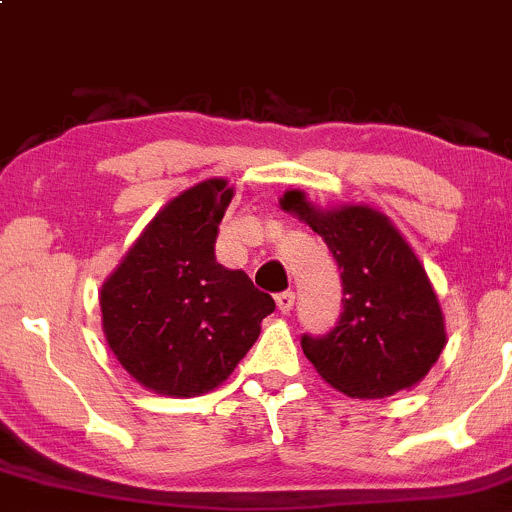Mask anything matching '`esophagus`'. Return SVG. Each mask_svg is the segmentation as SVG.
Instances as JSON below:
<instances>
[{"label": "esophagus", "mask_w": 512, "mask_h": 512, "mask_svg": "<svg viewBox=\"0 0 512 512\" xmlns=\"http://www.w3.org/2000/svg\"><path fill=\"white\" fill-rule=\"evenodd\" d=\"M276 305H278V310H281L283 315H288L293 310V305H295V293L293 291L278 293L276 295Z\"/></svg>", "instance_id": "34e87169"}]
</instances>
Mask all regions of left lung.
Returning a JSON list of instances; mask_svg holds the SVG:
<instances>
[{
    "label": "left lung",
    "instance_id": "left-lung-1",
    "mask_svg": "<svg viewBox=\"0 0 512 512\" xmlns=\"http://www.w3.org/2000/svg\"><path fill=\"white\" fill-rule=\"evenodd\" d=\"M281 209L323 236L340 268V320L328 335L300 337L320 377L357 399L419 384L446 345L444 313L397 226L365 204L320 209L300 189L283 194Z\"/></svg>",
    "mask_w": 512,
    "mask_h": 512
}]
</instances>
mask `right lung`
Here are the masks:
<instances>
[{
	"label": "right lung",
	"mask_w": 512,
	"mask_h": 512,
	"mask_svg": "<svg viewBox=\"0 0 512 512\" xmlns=\"http://www.w3.org/2000/svg\"><path fill=\"white\" fill-rule=\"evenodd\" d=\"M234 197L221 177L167 202L100 288L103 333L120 365L165 397L219 387L276 310L244 271L214 256Z\"/></svg>",
	"instance_id": "right-lung-1"
}]
</instances>
